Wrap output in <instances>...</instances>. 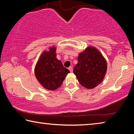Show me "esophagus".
<instances>
[{
    "label": "esophagus",
    "instance_id": "1",
    "mask_svg": "<svg viewBox=\"0 0 134 134\" xmlns=\"http://www.w3.org/2000/svg\"><path fill=\"white\" fill-rule=\"evenodd\" d=\"M69 70L70 71V72H72V67L71 66H70L69 67Z\"/></svg>",
    "mask_w": 134,
    "mask_h": 134
}]
</instances>
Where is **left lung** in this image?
Returning a JSON list of instances; mask_svg holds the SVG:
<instances>
[{"mask_svg": "<svg viewBox=\"0 0 134 134\" xmlns=\"http://www.w3.org/2000/svg\"><path fill=\"white\" fill-rule=\"evenodd\" d=\"M74 74L83 87L91 89L103 81L107 71V62L95 47L89 46L79 54Z\"/></svg>", "mask_w": 134, "mask_h": 134, "instance_id": "left-lung-1", "label": "left lung"}]
</instances>
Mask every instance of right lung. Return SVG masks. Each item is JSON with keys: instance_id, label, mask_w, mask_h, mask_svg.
<instances>
[{"instance_id": "right-lung-1", "label": "right lung", "mask_w": 134, "mask_h": 134, "mask_svg": "<svg viewBox=\"0 0 134 134\" xmlns=\"http://www.w3.org/2000/svg\"><path fill=\"white\" fill-rule=\"evenodd\" d=\"M35 76L43 87L55 90L62 85L70 71L65 68L56 57V47L42 52L35 67Z\"/></svg>"}]
</instances>
